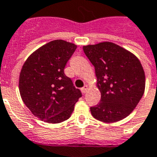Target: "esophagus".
<instances>
[{"label":"esophagus","instance_id":"34e87169","mask_svg":"<svg viewBox=\"0 0 157 157\" xmlns=\"http://www.w3.org/2000/svg\"><path fill=\"white\" fill-rule=\"evenodd\" d=\"M87 89H88V86H86V85H85V86L82 88V92L83 94H86V92H87Z\"/></svg>","mask_w":157,"mask_h":157}]
</instances>
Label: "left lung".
<instances>
[{
  "label": "left lung",
  "instance_id": "left-lung-1",
  "mask_svg": "<svg viewBox=\"0 0 157 157\" xmlns=\"http://www.w3.org/2000/svg\"><path fill=\"white\" fill-rule=\"evenodd\" d=\"M95 68L100 102L90 107L94 118L115 122L127 117L143 96L145 75L140 60L130 52L111 42L83 47Z\"/></svg>",
  "mask_w": 157,
  "mask_h": 157
}]
</instances>
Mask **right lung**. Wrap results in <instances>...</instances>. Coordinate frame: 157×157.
Returning a JSON list of instances; mask_svg holds the SVG:
<instances>
[{
  "label": "right lung",
  "instance_id": "right-lung-1",
  "mask_svg": "<svg viewBox=\"0 0 157 157\" xmlns=\"http://www.w3.org/2000/svg\"><path fill=\"white\" fill-rule=\"evenodd\" d=\"M76 46L55 40L40 47L27 59L19 75V92L33 115L48 123H59L71 117L82 96L64 68Z\"/></svg>",
  "mask_w": 157,
  "mask_h": 157
}]
</instances>
